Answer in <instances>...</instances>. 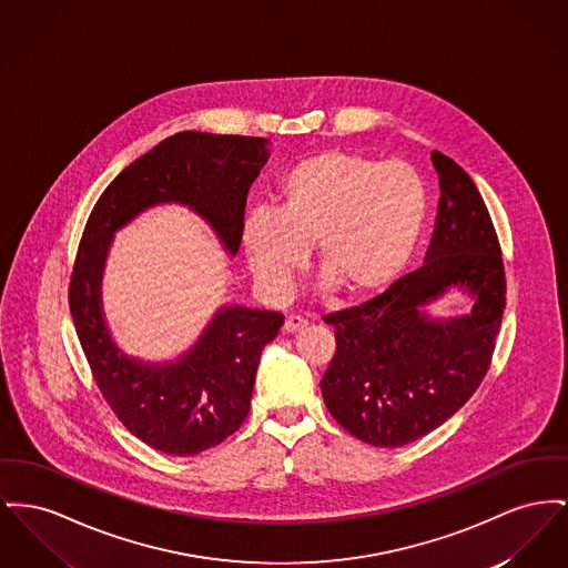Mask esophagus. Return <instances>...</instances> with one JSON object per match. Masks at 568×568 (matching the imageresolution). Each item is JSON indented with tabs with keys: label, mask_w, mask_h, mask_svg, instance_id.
Here are the masks:
<instances>
[{
	"label": "esophagus",
	"mask_w": 568,
	"mask_h": 568,
	"mask_svg": "<svg viewBox=\"0 0 568 568\" xmlns=\"http://www.w3.org/2000/svg\"><path fill=\"white\" fill-rule=\"evenodd\" d=\"M306 324H308V322H306L304 317H301V315H290V317L285 320V326H283V328H285V333H301Z\"/></svg>",
	"instance_id": "1"
}]
</instances>
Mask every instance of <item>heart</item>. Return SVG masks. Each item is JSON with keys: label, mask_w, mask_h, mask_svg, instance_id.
<instances>
[{"label": "heart", "mask_w": 568, "mask_h": 568, "mask_svg": "<svg viewBox=\"0 0 568 568\" xmlns=\"http://www.w3.org/2000/svg\"><path fill=\"white\" fill-rule=\"evenodd\" d=\"M427 219V186L403 161L322 152L281 180L276 212L257 207L242 223V248L262 287L285 298L317 244L326 283L352 296L386 290L409 264Z\"/></svg>", "instance_id": "obj_1"}]
</instances>
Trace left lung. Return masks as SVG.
I'll list each match as a JSON object with an SVG mask.
<instances>
[{"mask_svg":"<svg viewBox=\"0 0 568 568\" xmlns=\"http://www.w3.org/2000/svg\"><path fill=\"white\" fill-rule=\"evenodd\" d=\"M439 203L425 264L384 294L324 315L336 352L322 377L334 420L354 437L397 448L432 434L480 386L506 304L500 242L476 184L432 152ZM450 286L475 298L469 316L434 321L424 306Z\"/></svg>","mask_w":568,"mask_h":568,"instance_id":"8db88e82","label":"left lung"}]
</instances>
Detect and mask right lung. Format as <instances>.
I'll return each mask as SVG.
<instances>
[{
    "mask_svg": "<svg viewBox=\"0 0 568 568\" xmlns=\"http://www.w3.org/2000/svg\"><path fill=\"white\" fill-rule=\"evenodd\" d=\"M266 139L184 131L124 169L97 201L70 274L68 302L79 343L102 397L148 446L191 457L221 444L248 416L262 349L285 317L223 306L182 358L150 365L129 358L106 331L101 278L113 234L156 203H182L203 216L235 255L246 195L266 165Z\"/></svg>",
    "mask_w": 568,
    "mask_h": 568,
    "instance_id": "add662e5",
    "label": "right lung"
}]
</instances>
